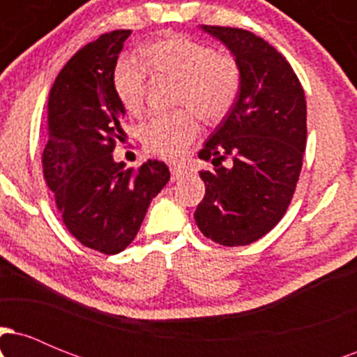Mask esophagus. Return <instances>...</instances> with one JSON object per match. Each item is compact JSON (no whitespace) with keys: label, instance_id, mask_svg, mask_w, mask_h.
<instances>
[{"label":"esophagus","instance_id":"34e87169","mask_svg":"<svg viewBox=\"0 0 357 357\" xmlns=\"http://www.w3.org/2000/svg\"><path fill=\"white\" fill-rule=\"evenodd\" d=\"M184 173H186V171H184L183 167H178V166H171V179H173V181H178L179 178H183Z\"/></svg>","mask_w":357,"mask_h":357}]
</instances>
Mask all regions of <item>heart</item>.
Wrapping results in <instances>:
<instances>
[{
	"mask_svg": "<svg viewBox=\"0 0 357 357\" xmlns=\"http://www.w3.org/2000/svg\"><path fill=\"white\" fill-rule=\"evenodd\" d=\"M149 72L178 80L176 104L198 110L208 121H218L231 109L241 87L238 61L216 53L208 45L169 36L147 43L141 50ZM114 90L127 112H141L147 89L146 70L137 60L122 56L114 68ZM195 110L159 114L142 126L141 141L147 153L176 161L183 158L199 132Z\"/></svg>",
	"mask_w": 357,
	"mask_h": 357,
	"instance_id": "obj_1",
	"label": "heart"
}]
</instances>
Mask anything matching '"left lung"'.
I'll list each match as a JSON object with an SVG mask.
<instances>
[{
  "label": "left lung",
  "mask_w": 357,
  "mask_h": 357,
  "mask_svg": "<svg viewBox=\"0 0 357 357\" xmlns=\"http://www.w3.org/2000/svg\"><path fill=\"white\" fill-rule=\"evenodd\" d=\"M238 61L235 104L199 151L206 192L195 211L206 238L223 247L250 245L282 220L296 191L307 141L304 89L282 53L240 28L208 26ZM231 159L230 167L220 162Z\"/></svg>",
  "instance_id": "8db88e82"
}]
</instances>
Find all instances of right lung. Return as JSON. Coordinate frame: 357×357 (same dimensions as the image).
Instances as JSON below:
<instances>
[{
	"instance_id": "add662e5",
	"label": "right lung",
	"mask_w": 357,
	"mask_h": 357,
	"mask_svg": "<svg viewBox=\"0 0 357 357\" xmlns=\"http://www.w3.org/2000/svg\"><path fill=\"white\" fill-rule=\"evenodd\" d=\"M130 30L87 43L67 61L48 97L43 176L65 227L85 247L122 252L137 235L149 203L166 183L165 162L137 171L114 161L126 109L114 90V68Z\"/></svg>"
}]
</instances>
